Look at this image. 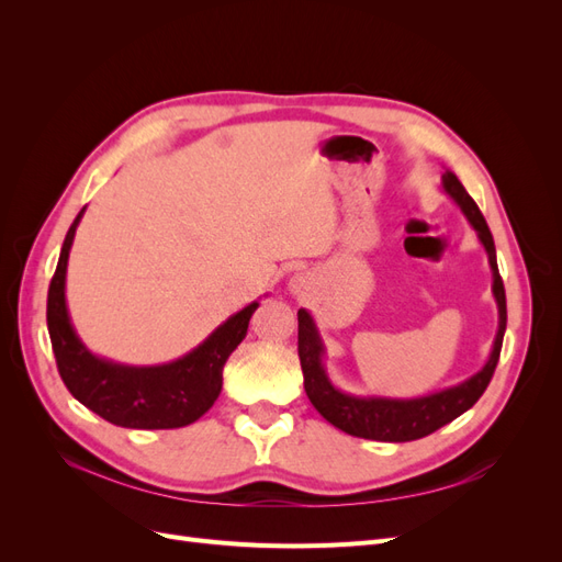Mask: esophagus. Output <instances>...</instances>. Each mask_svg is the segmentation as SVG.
Here are the masks:
<instances>
[{"instance_id": "obj_1", "label": "esophagus", "mask_w": 562, "mask_h": 562, "mask_svg": "<svg viewBox=\"0 0 562 562\" xmlns=\"http://www.w3.org/2000/svg\"><path fill=\"white\" fill-rule=\"evenodd\" d=\"M300 283H302V277H295L293 279V288H300Z\"/></svg>"}]
</instances>
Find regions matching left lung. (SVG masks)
<instances>
[{
  "label": "left lung",
  "mask_w": 562,
  "mask_h": 562,
  "mask_svg": "<svg viewBox=\"0 0 562 562\" xmlns=\"http://www.w3.org/2000/svg\"><path fill=\"white\" fill-rule=\"evenodd\" d=\"M443 192L457 203L462 213L467 215L469 225L479 234V241L487 252V262L492 269V295H495L497 310H499V328L495 335V345H492L490 359L485 366L471 375L469 380L459 382L454 386L434 391L427 396L417 398H389V396H353L347 391L337 389L326 366H323V339L318 335L316 323L307 310L297 312V353L300 366L304 375V391L312 401V405L321 413L323 419H328L333 427L342 429L349 436L370 438V440H384V443H405V440H417L434 434L436 429L446 427L452 419L483 396L495 368L499 361L502 339L506 330V293L504 283L497 269V250L495 239H492L490 227L485 223L483 213L475 206V201L464 190V184L457 180L452 171L443 173Z\"/></svg>",
  "instance_id": "8db88e82"
}]
</instances>
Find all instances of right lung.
<instances>
[{
	"label": "right lung",
	"mask_w": 562,
	"mask_h": 562,
	"mask_svg": "<svg viewBox=\"0 0 562 562\" xmlns=\"http://www.w3.org/2000/svg\"><path fill=\"white\" fill-rule=\"evenodd\" d=\"M83 206L60 248L48 285L46 323L58 372L70 394L103 419L126 429H180L196 422L223 389V368L246 337L248 321L260 307L255 300L180 359L161 366H126L100 359L81 342L65 300V274Z\"/></svg>",
	"instance_id": "right-lung-1"
}]
</instances>
